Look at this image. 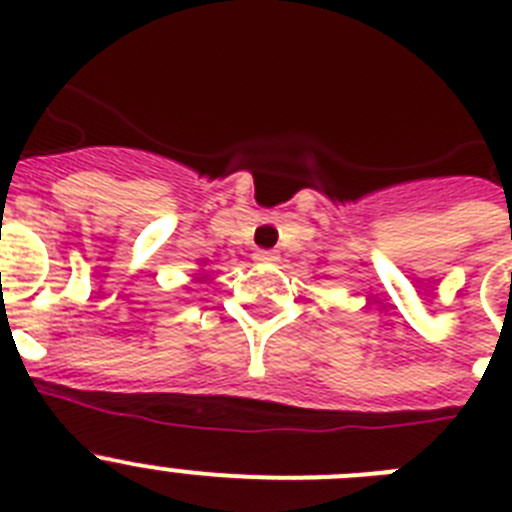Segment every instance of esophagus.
<instances>
[{
  "instance_id": "esophagus-1",
  "label": "esophagus",
  "mask_w": 512,
  "mask_h": 512,
  "mask_svg": "<svg viewBox=\"0 0 512 512\" xmlns=\"http://www.w3.org/2000/svg\"><path fill=\"white\" fill-rule=\"evenodd\" d=\"M253 259H256V261H274L277 256H274V251H264V248H261V251L253 253Z\"/></svg>"
}]
</instances>
